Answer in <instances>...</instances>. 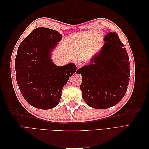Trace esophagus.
<instances>
[{
	"instance_id": "esophagus-1",
	"label": "esophagus",
	"mask_w": 149,
	"mask_h": 149,
	"mask_svg": "<svg viewBox=\"0 0 149 149\" xmlns=\"http://www.w3.org/2000/svg\"><path fill=\"white\" fill-rule=\"evenodd\" d=\"M83 65V63L81 61H77L76 62V66H77V68H80Z\"/></svg>"
}]
</instances>
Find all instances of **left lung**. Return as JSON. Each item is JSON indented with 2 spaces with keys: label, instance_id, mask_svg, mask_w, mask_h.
I'll return each mask as SVG.
<instances>
[{
  "label": "left lung",
  "instance_id": "left-lung-1",
  "mask_svg": "<svg viewBox=\"0 0 149 149\" xmlns=\"http://www.w3.org/2000/svg\"><path fill=\"white\" fill-rule=\"evenodd\" d=\"M101 51L89 65L77 70L83 81L80 89L87 104L104 109L119 103L127 91L129 83V56L118 33H108Z\"/></svg>",
  "mask_w": 149,
  "mask_h": 149
}]
</instances>
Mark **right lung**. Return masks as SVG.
Instances as JSON below:
<instances>
[{"label": "right lung", "instance_id": "1", "mask_svg": "<svg viewBox=\"0 0 149 149\" xmlns=\"http://www.w3.org/2000/svg\"><path fill=\"white\" fill-rule=\"evenodd\" d=\"M62 39L58 31L34 29L22 42L15 60L16 79L26 101L35 108L49 109L60 102L64 86L75 72L74 63L58 66L52 52Z\"/></svg>", "mask_w": 149, "mask_h": 149}]
</instances>
